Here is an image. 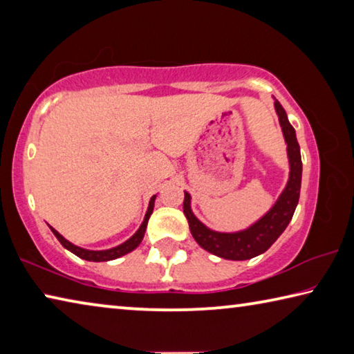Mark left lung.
<instances>
[{
    "label": "left lung",
    "mask_w": 354,
    "mask_h": 354,
    "mask_svg": "<svg viewBox=\"0 0 354 354\" xmlns=\"http://www.w3.org/2000/svg\"><path fill=\"white\" fill-rule=\"evenodd\" d=\"M281 129H283L284 140L287 143V158H289V181H287L283 194L274 203L273 207L256 223L243 231L237 232H218L209 230L206 225L195 217L190 209V195L184 192L183 209L185 218L189 221L190 232L196 243L209 253L230 261H247L251 257L259 256L272 247L274 241L283 234L287 225L290 223L299 200V189H301V154L297 142V134L289 123L284 107L279 101L274 100Z\"/></svg>",
    "instance_id": "8db88e82"
}]
</instances>
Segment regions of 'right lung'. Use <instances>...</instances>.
I'll return each instance as SVG.
<instances>
[{
    "mask_svg": "<svg viewBox=\"0 0 354 354\" xmlns=\"http://www.w3.org/2000/svg\"><path fill=\"white\" fill-rule=\"evenodd\" d=\"M154 200H156V195L151 196V200H149V205L147 209V214H145V218H143L142 225L139 230L136 231V234L133 237H129L127 242H123L122 245H118V247H113L111 250H101V251H93V250H86V248H81V247H76L71 242H68L67 239H64L59 232L55 230V227H51L53 234L57 237V241L62 243L64 248H67L71 253L76 254L77 257H81V259H86V261H92V262H104V261H112V259H117V257H122L124 254L131 253V251L136 250L139 247L143 236H145V230H147V225H148V220H149V215L153 214V209H154Z\"/></svg>",
    "mask_w": 354,
    "mask_h": 354,
    "instance_id": "right-lung-1",
    "label": "right lung"
}]
</instances>
